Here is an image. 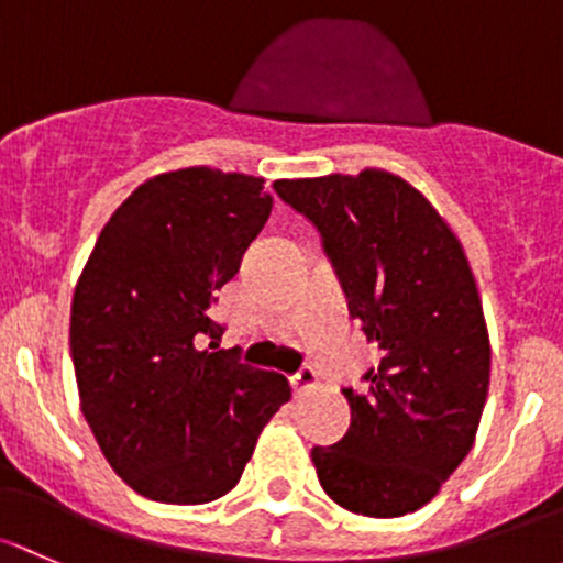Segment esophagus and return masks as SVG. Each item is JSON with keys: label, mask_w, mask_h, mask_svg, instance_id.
<instances>
[{"label": "esophagus", "mask_w": 563, "mask_h": 563, "mask_svg": "<svg viewBox=\"0 0 563 563\" xmlns=\"http://www.w3.org/2000/svg\"><path fill=\"white\" fill-rule=\"evenodd\" d=\"M291 386L297 394H307V390H312L318 386V375L312 366H301V369L297 372V375L291 377Z\"/></svg>", "instance_id": "1"}]
</instances>
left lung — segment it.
I'll return each instance as SVG.
<instances>
[{"mask_svg": "<svg viewBox=\"0 0 563 563\" xmlns=\"http://www.w3.org/2000/svg\"><path fill=\"white\" fill-rule=\"evenodd\" d=\"M275 191L318 229L347 312L380 351L361 394L342 388L347 434L312 448L318 481L356 516L416 512L472 451L488 396V329L464 247L421 191L383 169Z\"/></svg>", "mask_w": 563, "mask_h": 563, "instance_id": "left-lung-1", "label": "left lung"}]
</instances>
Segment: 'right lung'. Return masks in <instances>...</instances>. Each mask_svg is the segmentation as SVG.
Here are the masks:
<instances>
[{
    "mask_svg": "<svg viewBox=\"0 0 563 563\" xmlns=\"http://www.w3.org/2000/svg\"><path fill=\"white\" fill-rule=\"evenodd\" d=\"M269 212L264 177L156 175L112 212L75 286L80 410L115 475L145 499L205 505L229 494L291 399L283 375L212 351L223 334L210 318L216 291Z\"/></svg>",
    "mask_w": 563,
    "mask_h": 563,
    "instance_id": "obj_1",
    "label": "right lung"
}]
</instances>
